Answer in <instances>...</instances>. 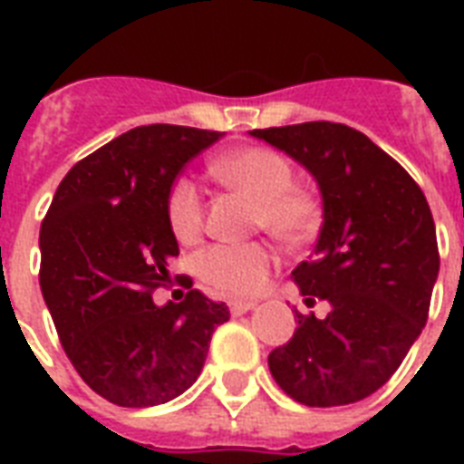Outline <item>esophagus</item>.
Segmentation results:
<instances>
[{
	"mask_svg": "<svg viewBox=\"0 0 464 464\" xmlns=\"http://www.w3.org/2000/svg\"><path fill=\"white\" fill-rule=\"evenodd\" d=\"M228 305H231L233 315H243V313H247V310L255 308L253 301H231Z\"/></svg>",
	"mask_w": 464,
	"mask_h": 464,
	"instance_id": "esophagus-1",
	"label": "esophagus"
}]
</instances>
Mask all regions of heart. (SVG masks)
Returning <instances> with one entry per match:
<instances>
[{"label":"heart","mask_w":464,"mask_h":464,"mask_svg":"<svg viewBox=\"0 0 464 464\" xmlns=\"http://www.w3.org/2000/svg\"><path fill=\"white\" fill-rule=\"evenodd\" d=\"M226 188L255 202L253 226L267 231L289 247L308 246L323 228V202L315 189L294 182V168L282 154L267 147L233 149L211 166ZM166 218L180 243L192 246L207 226V202L202 188L180 175L166 195ZM276 267V253L269 243H218L197 257V276L221 296H253L267 284Z\"/></svg>","instance_id":"1"}]
</instances>
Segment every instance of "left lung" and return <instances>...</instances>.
<instances>
[{"label":"left lung","instance_id":"left-lung-1","mask_svg":"<svg viewBox=\"0 0 464 464\" xmlns=\"http://www.w3.org/2000/svg\"><path fill=\"white\" fill-rule=\"evenodd\" d=\"M304 163L323 192L324 221L291 279L327 317H298L269 353L276 385L305 407H342L373 395L421 334L439 276V240L417 180L366 134L342 122L253 130Z\"/></svg>","mask_w":464,"mask_h":464}]
</instances>
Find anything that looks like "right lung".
I'll use <instances>...</instances> for the list:
<instances>
[{
    "label": "right lung",
    "mask_w": 464,
    "mask_h": 464,
    "mask_svg": "<svg viewBox=\"0 0 464 464\" xmlns=\"http://www.w3.org/2000/svg\"><path fill=\"white\" fill-rule=\"evenodd\" d=\"M224 132L134 127L72 166L40 226V291L72 366L118 407H154L182 395L202 371L211 334L231 313L192 279L163 308L156 289L180 255L166 195L185 163Z\"/></svg>",
    "instance_id": "add662e5"
}]
</instances>
